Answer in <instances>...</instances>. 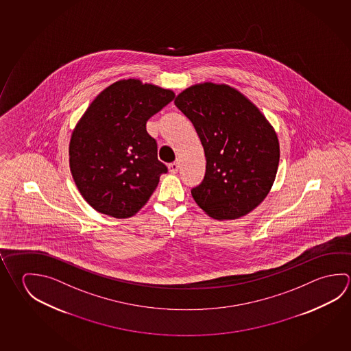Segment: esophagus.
Returning <instances> with one entry per match:
<instances>
[{
  "label": "esophagus",
  "instance_id": "esophagus-1",
  "mask_svg": "<svg viewBox=\"0 0 351 351\" xmlns=\"http://www.w3.org/2000/svg\"><path fill=\"white\" fill-rule=\"evenodd\" d=\"M178 169H180V162L178 161H175V162H171L170 165H169V171L171 173H176L178 171Z\"/></svg>",
  "mask_w": 351,
  "mask_h": 351
}]
</instances>
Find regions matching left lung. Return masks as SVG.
<instances>
[{"instance_id": "left-lung-1", "label": "left lung", "mask_w": 351, "mask_h": 351, "mask_svg": "<svg viewBox=\"0 0 351 351\" xmlns=\"http://www.w3.org/2000/svg\"><path fill=\"white\" fill-rule=\"evenodd\" d=\"M175 105L196 128L206 155L202 182L191 190L215 219H235L256 208L276 178L280 145L258 107L228 85L186 88Z\"/></svg>"}]
</instances>
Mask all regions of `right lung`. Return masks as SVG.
Masks as SVG:
<instances>
[{"label": "right lung", "mask_w": 351, "mask_h": 351, "mask_svg": "<svg viewBox=\"0 0 351 351\" xmlns=\"http://www.w3.org/2000/svg\"><path fill=\"white\" fill-rule=\"evenodd\" d=\"M173 99L171 90L136 79L117 81L76 124L69 145L70 170L81 196L99 213L136 215L167 173L147 122Z\"/></svg>", "instance_id": "add662e5"}]
</instances>
